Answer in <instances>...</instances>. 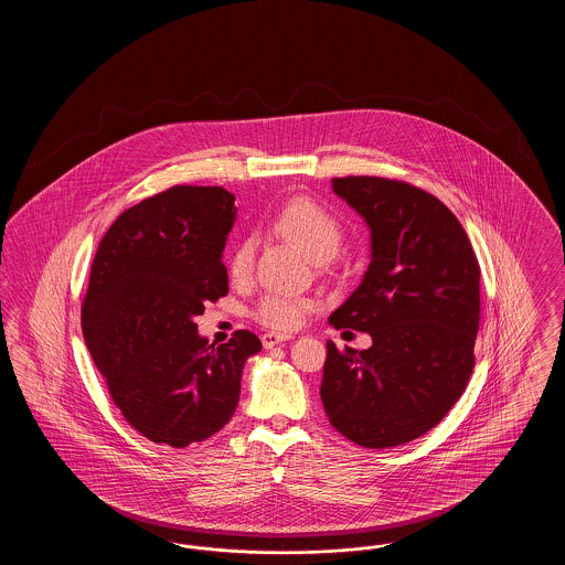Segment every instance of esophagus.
<instances>
[{"mask_svg": "<svg viewBox=\"0 0 565 565\" xmlns=\"http://www.w3.org/2000/svg\"><path fill=\"white\" fill-rule=\"evenodd\" d=\"M290 339H292V334L265 332V334H263V345H265V350H270V348H275V345H279V343H284V341H290Z\"/></svg>", "mask_w": 565, "mask_h": 565, "instance_id": "1", "label": "esophagus"}]
</instances>
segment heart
<instances>
[{"mask_svg": "<svg viewBox=\"0 0 565 565\" xmlns=\"http://www.w3.org/2000/svg\"><path fill=\"white\" fill-rule=\"evenodd\" d=\"M273 228L286 239L296 243L311 260L320 265L334 258V254L339 252L343 242L341 220L307 196L288 201L275 215ZM254 258H256L254 239L247 237L235 245L228 260V273L233 281L243 284L252 277ZM311 309H313V302L309 298L270 290L267 295L260 296L252 313L258 322L269 328L292 330L298 323H302L305 316Z\"/></svg>", "mask_w": 565, "mask_h": 565, "instance_id": "obj_1", "label": "heart"}]
</instances>
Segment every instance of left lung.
<instances>
[{
    "label": "left lung",
    "instance_id": "left-lung-1",
    "mask_svg": "<svg viewBox=\"0 0 565 565\" xmlns=\"http://www.w3.org/2000/svg\"><path fill=\"white\" fill-rule=\"evenodd\" d=\"M332 190L371 228V265L330 323L369 332V350L326 343L323 411L366 449L430 431L459 401L475 369L481 269L454 212L408 182L348 175Z\"/></svg>",
    "mask_w": 565,
    "mask_h": 565
}]
</instances>
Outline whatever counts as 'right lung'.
Here are the masks:
<instances>
[{
	"label": "right lung",
	"mask_w": 565,
	"mask_h": 565,
	"mask_svg": "<svg viewBox=\"0 0 565 565\" xmlns=\"http://www.w3.org/2000/svg\"><path fill=\"white\" fill-rule=\"evenodd\" d=\"M222 186H173L122 212L97 247L82 334L109 396L152 443L184 449L222 430L239 403L249 330L207 345L194 318L228 295L222 263L235 222Z\"/></svg>",
	"instance_id": "obj_1"
}]
</instances>
